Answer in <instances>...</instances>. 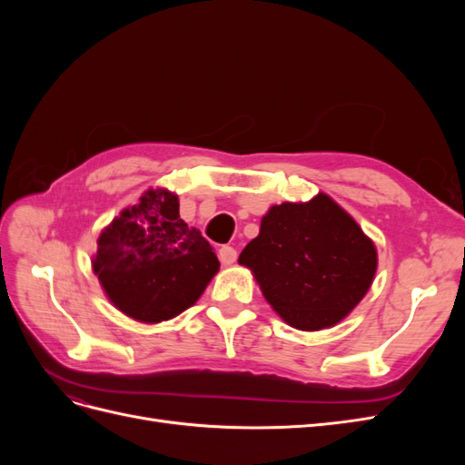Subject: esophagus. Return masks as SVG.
<instances>
[{
	"instance_id": "esophagus-1",
	"label": "esophagus",
	"mask_w": 465,
	"mask_h": 465,
	"mask_svg": "<svg viewBox=\"0 0 465 465\" xmlns=\"http://www.w3.org/2000/svg\"><path fill=\"white\" fill-rule=\"evenodd\" d=\"M236 250L232 246H221L219 250V260L223 265H232L236 262Z\"/></svg>"
}]
</instances>
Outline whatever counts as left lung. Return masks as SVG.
Listing matches in <instances>:
<instances>
[{
  "mask_svg": "<svg viewBox=\"0 0 465 465\" xmlns=\"http://www.w3.org/2000/svg\"><path fill=\"white\" fill-rule=\"evenodd\" d=\"M238 263L252 272L281 320L318 331L347 318L369 292L378 252L359 223L320 192L267 209Z\"/></svg>",
  "mask_w": 465,
  "mask_h": 465,
  "instance_id": "8db88e82",
  "label": "left lung"
}]
</instances>
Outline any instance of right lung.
Here are the masks:
<instances>
[{"mask_svg": "<svg viewBox=\"0 0 465 465\" xmlns=\"http://www.w3.org/2000/svg\"><path fill=\"white\" fill-rule=\"evenodd\" d=\"M202 232L180 219L178 195L149 188L96 241L93 272L108 301L137 322L159 323L195 304L219 272Z\"/></svg>", "mask_w": 465, "mask_h": 465, "instance_id": "obj_1", "label": "right lung"}]
</instances>
